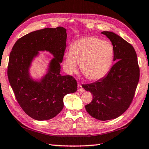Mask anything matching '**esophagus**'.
<instances>
[{"instance_id":"34e87169","label":"esophagus","mask_w":149,"mask_h":149,"mask_svg":"<svg viewBox=\"0 0 149 149\" xmlns=\"http://www.w3.org/2000/svg\"><path fill=\"white\" fill-rule=\"evenodd\" d=\"M77 88H78V89H77L78 92H84V88H83V87H82V85H81V84L80 83H79V84H78Z\"/></svg>"}]
</instances>
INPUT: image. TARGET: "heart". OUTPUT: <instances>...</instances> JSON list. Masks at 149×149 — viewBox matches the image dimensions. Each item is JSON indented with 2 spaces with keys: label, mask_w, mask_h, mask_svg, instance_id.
I'll return each mask as SVG.
<instances>
[{
  "label": "heart",
  "mask_w": 149,
  "mask_h": 149,
  "mask_svg": "<svg viewBox=\"0 0 149 149\" xmlns=\"http://www.w3.org/2000/svg\"><path fill=\"white\" fill-rule=\"evenodd\" d=\"M114 48L111 43L95 37H86L72 43L65 54V67L70 74L78 71L90 80H98L107 74L112 66Z\"/></svg>",
  "instance_id": "heart-1"
}]
</instances>
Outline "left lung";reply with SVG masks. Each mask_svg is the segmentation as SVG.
I'll return each instance as SVG.
<instances>
[{"label":"left lung","mask_w":149,"mask_h":149,"mask_svg":"<svg viewBox=\"0 0 149 149\" xmlns=\"http://www.w3.org/2000/svg\"><path fill=\"white\" fill-rule=\"evenodd\" d=\"M101 33L112 42L116 63L105 77L82 86L93 95L91 103L85 105L87 112L99 120L107 121L118 118L130 105L139 82V68L130 44L113 32Z\"/></svg>","instance_id":"left-lung-1"}]
</instances>
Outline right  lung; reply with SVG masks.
<instances>
[{
    "label": "right lung",
    "mask_w": 149,
    "mask_h": 149,
    "mask_svg": "<svg viewBox=\"0 0 149 149\" xmlns=\"http://www.w3.org/2000/svg\"><path fill=\"white\" fill-rule=\"evenodd\" d=\"M66 29L46 28L32 31L17 40L10 54L8 77L19 105L36 120L55 117L64 107L63 98L77 90L76 80L60 74L66 47ZM48 51L54 58L46 74L39 80L29 73L33 60L39 51Z\"/></svg>",
    "instance_id": "add662e5"
}]
</instances>
